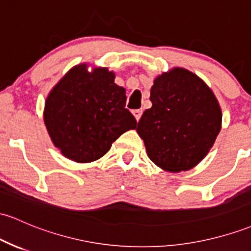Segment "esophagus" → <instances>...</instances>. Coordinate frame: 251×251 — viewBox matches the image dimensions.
<instances>
[{
    "label": "esophagus",
    "instance_id": "esophagus-1",
    "mask_svg": "<svg viewBox=\"0 0 251 251\" xmlns=\"http://www.w3.org/2000/svg\"><path fill=\"white\" fill-rule=\"evenodd\" d=\"M142 114H143L142 109H134V111H133V115H134V117H136L137 121H138V120L140 119V117H142Z\"/></svg>",
    "mask_w": 251,
    "mask_h": 251
}]
</instances>
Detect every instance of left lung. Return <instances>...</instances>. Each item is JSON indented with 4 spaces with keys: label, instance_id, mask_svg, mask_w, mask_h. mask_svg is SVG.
<instances>
[{
    "label": "left lung",
    "instance_id": "1",
    "mask_svg": "<svg viewBox=\"0 0 251 251\" xmlns=\"http://www.w3.org/2000/svg\"><path fill=\"white\" fill-rule=\"evenodd\" d=\"M152 107L143 113L137 132L149 158L172 173L192 169L213 147L222 125L216 96L202 79L176 68L151 88Z\"/></svg>",
    "mask_w": 251,
    "mask_h": 251
}]
</instances>
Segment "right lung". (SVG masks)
<instances>
[{
    "mask_svg": "<svg viewBox=\"0 0 251 251\" xmlns=\"http://www.w3.org/2000/svg\"><path fill=\"white\" fill-rule=\"evenodd\" d=\"M126 99L107 69L89 73L84 64L71 69L45 102L44 120L53 144L79 163L102 157L124 132L136 128Z\"/></svg>",
    "mask_w": 251,
    "mask_h": 251,
    "instance_id": "add662e5",
    "label": "right lung"
}]
</instances>
